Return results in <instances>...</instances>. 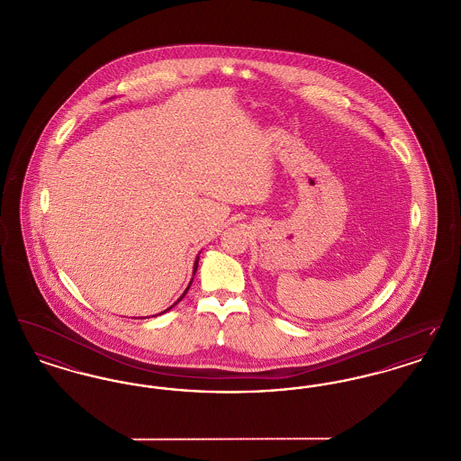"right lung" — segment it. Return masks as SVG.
Returning a JSON list of instances; mask_svg holds the SVG:
<instances>
[{"label": "right lung", "mask_w": 461, "mask_h": 461, "mask_svg": "<svg viewBox=\"0 0 461 461\" xmlns=\"http://www.w3.org/2000/svg\"><path fill=\"white\" fill-rule=\"evenodd\" d=\"M197 267H198V258H197V261H195V266H194V275H195V273H197ZM190 285H192V284H190ZM190 285H188V288H190ZM188 288H186V290H185V294H186V292H188ZM185 294H183V295H181V297H179V301H181V299H183V297H185ZM179 301H177V303H179ZM173 307V306H171ZM171 307H169V309H171ZM169 309H167V311H169ZM164 312H166V311H164Z\"/></svg>", "instance_id": "right-lung-1"}]
</instances>
